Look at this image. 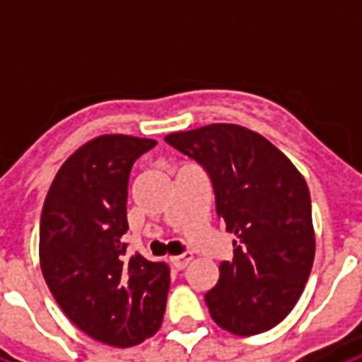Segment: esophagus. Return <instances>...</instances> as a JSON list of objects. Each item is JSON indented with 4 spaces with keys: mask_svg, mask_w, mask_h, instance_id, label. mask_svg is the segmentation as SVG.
I'll return each instance as SVG.
<instances>
[{
    "mask_svg": "<svg viewBox=\"0 0 362 362\" xmlns=\"http://www.w3.org/2000/svg\"><path fill=\"white\" fill-rule=\"evenodd\" d=\"M192 258H194V256L186 252V254H182V256H174V258H170V264H173L176 269H184V267L192 262Z\"/></svg>",
    "mask_w": 362,
    "mask_h": 362,
    "instance_id": "1",
    "label": "esophagus"
}]
</instances>
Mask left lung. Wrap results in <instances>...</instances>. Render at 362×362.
I'll return each mask as SVG.
<instances>
[{"instance_id":"8db88e82","label":"left lung","mask_w":362,"mask_h":362,"mask_svg":"<svg viewBox=\"0 0 362 362\" xmlns=\"http://www.w3.org/2000/svg\"><path fill=\"white\" fill-rule=\"evenodd\" d=\"M165 141L204 166L215 209L235 233V258L221 262L205 293L215 324L235 335L277 326L303 295L314 262L310 192L275 145L235 124L166 135Z\"/></svg>"}]
</instances>
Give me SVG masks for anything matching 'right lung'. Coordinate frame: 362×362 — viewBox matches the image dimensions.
I'll use <instances>...</instances> for the list:
<instances>
[{
  "label": "right lung",
  "instance_id": "right-lung-1",
  "mask_svg": "<svg viewBox=\"0 0 362 362\" xmlns=\"http://www.w3.org/2000/svg\"><path fill=\"white\" fill-rule=\"evenodd\" d=\"M157 145L132 135H100L62 165L40 217V267L48 288L81 332L132 347L163 324L170 269L127 256V182Z\"/></svg>",
  "mask_w": 362,
  "mask_h": 362
}]
</instances>
